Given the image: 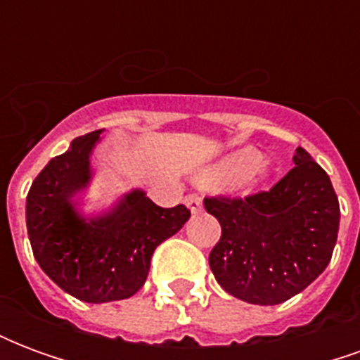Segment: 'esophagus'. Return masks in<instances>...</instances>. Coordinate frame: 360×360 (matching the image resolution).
<instances>
[{
	"label": "esophagus",
	"mask_w": 360,
	"mask_h": 360,
	"mask_svg": "<svg viewBox=\"0 0 360 360\" xmlns=\"http://www.w3.org/2000/svg\"><path fill=\"white\" fill-rule=\"evenodd\" d=\"M185 204L191 208L193 214H198V212L202 210V198L196 195V193H191V195L185 196Z\"/></svg>",
	"instance_id": "34e87169"
}]
</instances>
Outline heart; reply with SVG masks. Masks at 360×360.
I'll return each instance as SVG.
<instances>
[{
	"label": "heart",
	"instance_id": "b5f03b06",
	"mask_svg": "<svg viewBox=\"0 0 360 360\" xmlns=\"http://www.w3.org/2000/svg\"><path fill=\"white\" fill-rule=\"evenodd\" d=\"M266 177V164L257 148H243L226 158L221 164L200 175L206 185H227V183H257Z\"/></svg>",
	"mask_w": 360,
	"mask_h": 360
}]
</instances>
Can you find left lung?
<instances>
[{
	"label": "left lung",
	"mask_w": 360,
	"mask_h": 360,
	"mask_svg": "<svg viewBox=\"0 0 360 360\" xmlns=\"http://www.w3.org/2000/svg\"><path fill=\"white\" fill-rule=\"evenodd\" d=\"M270 188L247 196H206L221 226L210 268L227 293L250 304H279L301 293L332 260L340 202L328 173L304 148Z\"/></svg>",
	"instance_id": "left-lung-1"
}]
</instances>
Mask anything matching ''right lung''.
Listing matches in <instances>:
<instances>
[{"label": "right lung", "mask_w": 360, "mask_h": 360, "mask_svg": "<svg viewBox=\"0 0 360 360\" xmlns=\"http://www.w3.org/2000/svg\"><path fill=\"white\" fill-rule=\"evenodd\" d=\"M102 131L75 139L38 173L27 196V229L36 262L63 291L84 302L133 297L148 278L160 243L185 226L183 204L160 208L142 191L108 216L82 219L71 198L90 179L89 156Z\"/></svg>", "instance_id": "add662e5"}]
</instances>
